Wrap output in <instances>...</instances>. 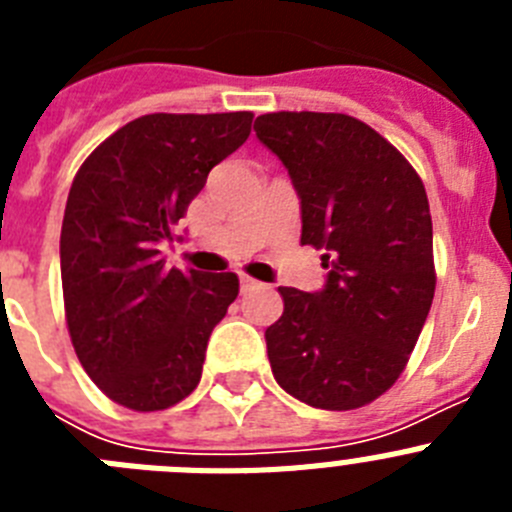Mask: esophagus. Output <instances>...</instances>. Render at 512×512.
<instances>
[{"label": "esophagus", "instance_id": "esophagus-1", "mask_svg": "<svg viewBox=\"0 0 512 512\" xmlns=\"http://www.w3.org/2000/svg\"><path fill=\"white\" fill-rule=\"evenodd\" d=\"M259 287V282L251 277H246V274H241V292H251V289Z\"/></svg>", "mask_w": 512, "mask_h": 512}]
</instances>
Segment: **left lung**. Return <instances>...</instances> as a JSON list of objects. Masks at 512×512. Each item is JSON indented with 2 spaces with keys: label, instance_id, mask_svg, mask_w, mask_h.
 Returning <instances> with one entry per match:
<instances>
[{
  "label": "left lung",
  "instance_id": "obj_1",
  "mask_svg": "<svg viewBox=\"0 0 512 512\" xmlns=\"http://www.w3.org/2000/svg\"><path fill=\"white\" fill-rule=\"evenodd\" d=\"M253 130L289 171L300 241L328 269L320 292L279 287L271 372L312 408L369 405L408 364L436 292L423 182L390 140L341 112H269Z\"/></svg>",
  "mask_w": 512,
  "mask_h": 512
}]
</instances>
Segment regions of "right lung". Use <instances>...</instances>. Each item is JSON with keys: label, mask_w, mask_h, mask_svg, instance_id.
<instances>
[{"label": "right lung", "mask_w": 512, "mask_h": 512, "mask_svg": "<svg viewBox=\"0 0 512 512\" xmlns=\"http://www.w3.org/2000/svg\"><path fill=\"white\" fill-rule=\"evenodd\" d=\"M251 120L143 115L99 143L74 176L61 228L66 323L84 372L117 405L166 410L200 384L238 277L166 269L161 248L212 166L246 143Z\"/></svg>", "instance_id": "add662e5"}]
</instances>
